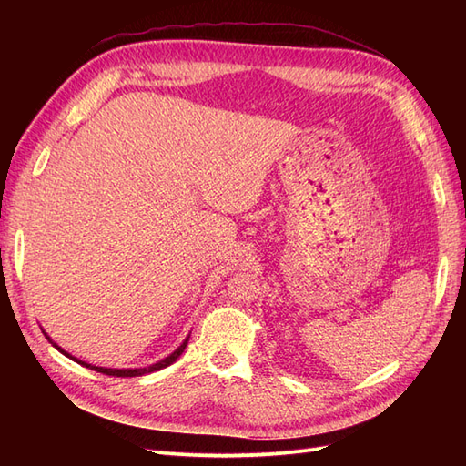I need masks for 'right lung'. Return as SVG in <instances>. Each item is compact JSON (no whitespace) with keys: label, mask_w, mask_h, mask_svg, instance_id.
I'll return each mask as SVG.
<instances>
[{"label":"right lung","mask_w":466,"mask_h":466,"mask_svg":"<svg viewBox=\"0 0 466 466\" xmlns=\"http://www.w3.org/2000/svg\"><path fill=\"white\" fill-rule=\"evenodd\" d=\"M45 332V330H42ZM45 336H46V340L58 350V351H62L64 356H67L69 360H74V361H77V363H81L83 368H87V370H95V371H98V373H103V375H112V377H142V375H146V373H153V371H159V370H163V368H167V365H171V363H175L178 358H180V354L182 351H185V348H187V344H188V338L190 336H187L185 338V342H182L171 356H167V358H163L161 361H157V363H153V365H149V368H136V370H112V368H96V365H91V363H87V361H81V360H77V358H74L72 354H67L66 350H62L58 344H56L52 338L45 332Z\"/></svg>","instance_id":"obj_1"}]
</instances>
